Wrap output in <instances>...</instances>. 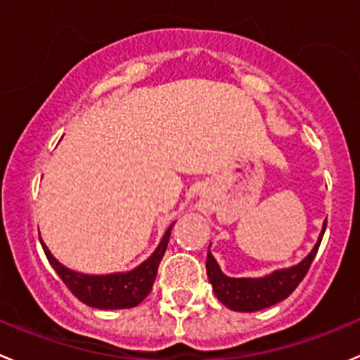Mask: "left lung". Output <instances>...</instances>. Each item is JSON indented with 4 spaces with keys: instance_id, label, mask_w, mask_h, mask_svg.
<instances>
[{
    "instance_id": "left-lung-1",
    "label": "left lung",
    "mask_w": 360,
    "mask_h": 360,
    "mask_svg": "<svg viewBox=\"0 0 360 360\" xmlns=\"http://www.w3.org/2000/svg\"><path fill=\"white\" fill-rule=\"evenodd\" d=\"M327 219L323 221L322 233L319 237V243L311 250V253L299 262L297 265L288 269H281V271H274V273L267 274L264 278H229L221 273L218 262L211 255L207 253V260H205V269H207V278L212 285L218 301L230 308L232 311H260V309L274 306L287 299L292 292L297 288V285L304 280L306 273H308L309 265H311L313 258H315L316 251H319L320 243H322L323 232H326Z\"/></svg>"
}]
</instances>
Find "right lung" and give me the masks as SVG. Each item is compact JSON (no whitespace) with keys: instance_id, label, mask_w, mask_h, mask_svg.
<instances>
[{"instance_id":"1","label":"right lung","mask_w":360,"mask_h":360,"mask_svg":"<svg viewBox=\"0 0 360 360\" xmlns=\"http://www.w3.org/2000/svg\"><path fill=\"white\" fill-rule=\"evenodd\" d=\"M172 225L167 229L165 236L162 237L158 248L153 251L151 257L135 269L128 271V273H114L105 274V276H91V274L75 273V271H70L65 265L59 264L44 243H41V248H44L49 264L54 267V271L61 278L63 283L70 288V292L80 302L98 309L135 308L151 292L156 273H158V265L162 262L163 255H165L167 244H169Z\"/></svg>"}]
</instances>
